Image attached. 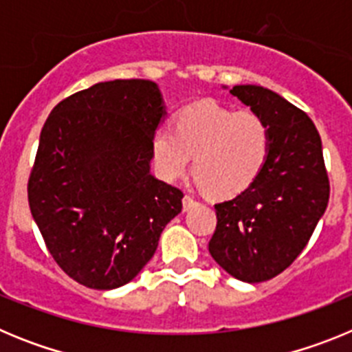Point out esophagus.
Instances as JSON below:
<instances>
[{"label":"esophagus","mask_w":352,"mask_h":352,"mask_svg":"<svg viewBox=\"0 0 352 352\" xmlns=\"http://www.w3.org/2000/svg\"><path fill=\"white\" fill-rule=\"evenodd\" d=\"M195 204H197V201H195L194 197H190V195H185V197H183V210H185V211L192 210Z\"/></svg>","instance_id":"1"}]
</instances>
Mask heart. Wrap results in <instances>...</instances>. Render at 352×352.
Here are the masks:
<instances>
[{
  "instance_id": "b5f03b06",
  "label": "heart",
  "mask_w": 352,
  "mask_h": 352,
  "mask_svg": "<svg viewBox=\"0 0 352 352\" xmlns=\"http://www.w3.org/2000/svg\"><path fill=\"white\" fill-rule=\"evenodd\" d=\"M268 155V130L257 114L201 100L179 111L174 130L151 133V157L164 179L188 170L210 197H234L256 182Z\"/></svg>"
}]
</instances>
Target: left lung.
<instances>
[{
    "mask_svg": "<svg viewBox=\"0 0 352 352\" xmlns=\"http://www.w3.org/2000/svg\"><path fill=\"white\" fill-rule=\"evenodd\" d=\"M229 93L268 130V155L256 182L231 201L214 204L210 254L238 280L256 284L284 272L301 254L329 199L322 144L307 114L256 84Z\"/></svg>",
    "mask_w": 352,
    "mask_h": 352,
    "instance_id": "8db88e82",
    "label": "left lung"
}]
</instances>
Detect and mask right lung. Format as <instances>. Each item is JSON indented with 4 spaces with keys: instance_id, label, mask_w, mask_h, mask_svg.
I'll use <instances>...</instances> for the list:
<instances>
[{
    "instance_id": "right-lung-1",
    "label": "right lung",
    "mask_w": 352,
    "mask_h": 352,
    "mask_svg": "<svg viewBox=\"0 0 352 352\" xmlns=\"http://www.w3.org/2000/svg\"><path fill=\"white\" fill-rule=\"evenodd\" d=\"M153 80L93 84L49 114L28 182L30 210L61 270L109 291L139 275L183 192L149 173L166 116Z\"/></svg>"
}]
</instances>
